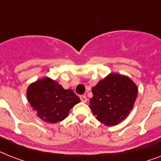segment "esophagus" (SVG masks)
<instances>
[{
	"instance_id": "esophagus-1",
	"label": "esophagus",
	"mask_w": 161,
	"mask_h": 161,
	"mask_svg": "<svg viewBox=\"0 0 161 161\" xmlns=\"http://www.w3.org/2000/svg\"><path fill=\"white\" fill-rule=\"evenodd\" d=\"M80 100H81L83 103H86V102H87V98H86V95H80Z\"/></svg>"
}]
</instances>
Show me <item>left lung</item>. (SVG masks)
I'll list each match as a JSON object with an SVG mask.
<instances>
[{
    "mask_svg": "<svg viewBox=\"0 0 161 161\" xmlns=\"http://www.w3.org/2000/svg\"><path fill=\"white\" fill-rule=\"evenodd\" d=\"M137 92L136 86L130 78L109 74L93 87L90 107L100 123L117 125L132 109Z\"/></svg>",
    "mask_w": 161,
    "mask_h": 161,
    "instance_id": "8db88e82",
    "label": "left lung"
}]
</instances>
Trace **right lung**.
<instances>
[{"mask_svg":"<svg viewBox=\"0 0 161 161\" xmlns=\"http://www.w3.org/2000/svg\"><path fill=\"white\" fill-rule=\"evenodd\" d=\"M27 98L37 115L51 123L66 119L71 108L80 101L72 90H64L58 82L47 77L29 86Z\"/></svg>","mask_w":161,"mask_h":161,"instance_id":"add662e5","label":"right lung"}]
</instances>
